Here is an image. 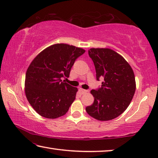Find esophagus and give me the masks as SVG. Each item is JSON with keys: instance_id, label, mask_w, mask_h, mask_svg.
<instances>
[{"instance_id": "obj_1", "label": "esophagus", "mask_w": 158, "mask_h": 158, "mask_svg": "<svg viewBox=\"0 0 158 158\" xmlns=\"http://www.w3.org/2000/svg\"><path fill=\"white\" fill-rule=\"evenodd\" d=\"M79 92L81 93V94H85V93H88V91H89V90H84V89H81V88H80V89H79Z\"/></svg>"}]
</instances>
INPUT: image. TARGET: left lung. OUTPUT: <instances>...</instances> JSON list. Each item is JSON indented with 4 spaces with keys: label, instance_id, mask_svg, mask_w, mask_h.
Returning a JSON list of instances; mask_svg holds the SVG:
<instances>
[{
    "label": "left lung",
    "instance_id": "obj_1",
    "mask_svg": "<svg viewBox=\"0 0 158 158\" xmlns=\"http://www.w3.org/2000/svg\"><path fill=\"white\" fill-rule=\"evenodd\" d=\"M94 63L96 79H103L102 85L90 93L94 102L85 108L98 121H110L123 113L132 101L136 90L135 74L125 58L107 48L89 50Z\"/></svg>",
    "mask_w": 158,
    "mask_h": 158
}]
</instances>
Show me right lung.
Segmentation results:
<instances>
[{
	"label": "right lung",
	"instance_id": "add662e5",
	"mask_svg": "<svg viewBox=\"0 0 158 158\" xmlns=\"http://www.w3.org/2000/svg\"><path fill=\"white\" fill-rule=\"evenodd\" d=\"M84 52L73 45L55 44L33 60L26 73L25 93L37 114L54 119L68 112L78 89L61 79L69 77L74 61Z\"/></svg>",
	"mask_w": 158,
	"mask_h": 158
}]
</instances>
